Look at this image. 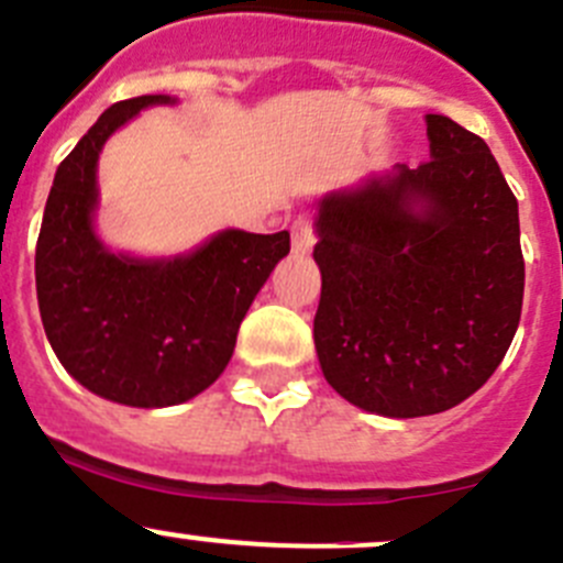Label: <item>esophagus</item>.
<instances>
[{
  "instance_id": "obj_1",
  "label": "esophagus",
  "mask_w": 563,
  "mask_h": 563,
  "mask_svg": "<svg viewBox=\"0 0 563 563\" xmlns=\"http://www.w3.org/2000/svg\"><path fill=\"white\" fill-rule=\"evenodd\" d=\"M294 253L305 255L313 250L316 244V233H313V225H310L308 217H299L297 222H294Z\"/></svg>"
}]
</instances>
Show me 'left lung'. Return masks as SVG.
Returning a JSON list of instances; mask_svg holds the SVG:
<instances>
[{
    "instance_id": "1",
    "label": "left lung",
    "mask_w": 563,
    "mask_h": 563,
    "mask_svg": "<svg viewBox=\"0 0 563 563\" xmlns=\"http://www.w3.org/2000/svg\"><path fill=\"white\" fill-rule=\"evenodd\" d=\"M432 159L319 203L313 341L324 379L387 418L445 412L478 390L520 324L517 198L487 143L427 114Z\"/></svg>"
}]
</instances>
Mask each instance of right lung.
<instances>
[{
    "label": "right lung",
    "instance_id": "add662e5",
    "mask_svg": "<svg viewBox=\"0 0 563 563\" xmlns=\"http://www.w3.org/2000/svg\"><path fill=\"white\" fill-rule=\"evenodd\" d=\"M170 96L118 101L59 162L35 247L43 330L59 363L96 396L125 407H173L225 371L236 332L288 231H222L189 255H114L92 231L96 165L114 129Z\"/></svg>",
    "mask_w": 563,
    "mask_h": 563
}]
</instances>
